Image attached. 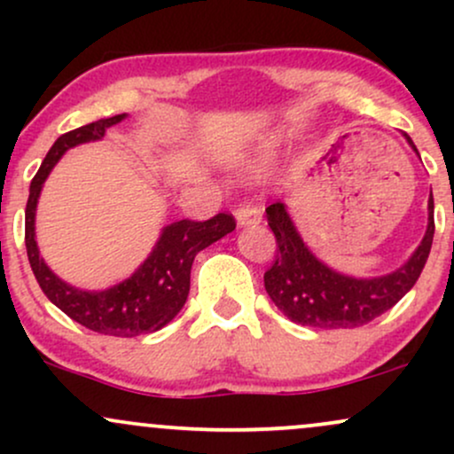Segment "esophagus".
Instances as JSON below:
<instances>
[{
	"instance_id": "1",
	"label": "esophagus",
	"mask_w": 454,
	"mask_h": 454,
	"mask_svg": "<svg viewBox=\"0 0 454 454\" xmlns=\"http://www.w3.org/2000/svg\"><path fill=\"white\" fill-rule=\"evenodd\" d=\"M234 217H237V223L239 226H256L262 220V211L258 209V207L249 205V202H245V205H239L237 211H234Z\"/></svg>"
}]
</instances>
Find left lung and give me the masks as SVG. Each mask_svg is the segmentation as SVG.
I'll list each match as a JSON object with an SVG mask.
<instances>
[{"label":"left lung","instance_id":"1","mask_svg":"<svg viewBox=\"0 0 454 454\" xmlns=\"http://www.w3.org/2000/svg\"><path fill=\"white\" fill-rule=\"evenodd\" d=\"M410 147L419 153L408 134ZM267 220L278 241L275 262L264 273V288L275 307L296 325L314 328H354L397 305L423 273L434 243V194L429 222L416 252L397 270L380 278H350L326 267L307 247L284 202L267 207Z\"/></svg>","mask_w":454,"mask_h":454}]
</instances>
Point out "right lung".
<instances>
[{"label":"right lung","mask_w":454,"mask_h":454,"mask_svg":"<svg viewBox=\"0 0 454 454\" xmlns=\"http://www.w3.org/2000/svg\"><path fill=\"white\" fill-rule=\"evenodd\" d=\"M128 114L100 119L61 134L49 149L40 170L31 179L27 209H25V247L43 293L66 316L90 331L113 337H137L160 331L179 314L190 294V270L196 254L220 241L234 231L237 222L231 213H217L207 222L179 220L168 223L160 234L153 252L121 284L106 290H81L66 284L46 267L35 243V207L40 192L53 166L67 149L100 140L106 129L123 121Z\"/></svg>","instance_id":"add662e5"}]
</instances>
